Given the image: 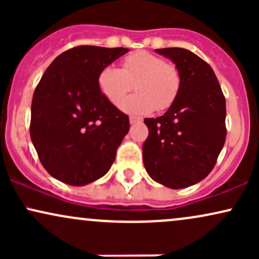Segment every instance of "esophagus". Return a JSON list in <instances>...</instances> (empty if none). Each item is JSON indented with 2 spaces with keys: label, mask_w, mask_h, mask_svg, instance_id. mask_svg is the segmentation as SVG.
I'll use <instances>...</instances> for the list:
<instances>
[{
  "label": "esophagus",
  "mask_w": 259,
  "mask_h": 259,
  "mask_svg": "<svg viewBox=\"0 0 259 259\" xmlns=\"http://www.w3.org/2000/svg\"><path fill=\"white\" fill-rule=\"evenodd\" d=\"M129 120H130V124H136V123H141L142 121V118L141 117H130L129 118Z\"/></svg>",
  "instance_id": "esophagus-1"
}]
</instances>
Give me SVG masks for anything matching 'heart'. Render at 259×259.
<instances>
[{
	"mask_svg": "<svg viewBox=\"0 0 259 259\" xmlns=\"http://www.w3.org/2000/svg\"><path fill=\"white\" fill-rule=\"evenodd\" d=\"M137 84L138 94L120 104V108L133 114H147L164 111L173 105L179 94L181 76L173 63H168L159 56L139 51L123 59V67L107 65L97 78V84L103 96L112 105L120 101Z\"/></svg>",
	"mask_w": 259,
	"mask_h": 259,
	"instance_id": "obj_1",
	"label": "heart"
}]
</instances>
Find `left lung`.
<instances>
[{
    "label": "left lung",
    "instance_id": "8db88e82",
    "mask_svg": "<svg viewBox=\"0 0 259 259\" xmlns=\"http://www.w3.org/2000/svg\"><path fill=\"white\" fill-rule=\"evenodd\" d=\"M174 62L181 86L173 105L158 118H145L148 138L144 164L154 181L183 189L214 168L227 138L225 97L212 67L189 50H156Z\"/></svg>",
    "mask_w": 259,
    "mask_h": 259
}]
</instances>
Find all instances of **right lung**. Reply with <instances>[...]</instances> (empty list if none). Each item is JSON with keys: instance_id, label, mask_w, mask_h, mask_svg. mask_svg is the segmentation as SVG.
Returning a JSON list of instances; mask_svg holds the SVG:
<instances>
[{"instance_id": "right-lung-1", "label": "right lung", "mask_w": 259, "mask_h": 259, "mask_svg": "<svg viewBox=\"0 0 259 259\" xmlns=\"http://www.w3.org/2000/svg\"><path fill=\"white\" fill-rule=\"evenodd\" d=\"M129 51L76 46L55 58L34 91L30 138L50 175L73 186L100 179L129 132V117L101 92L97 78Z\"/></svg>"}]
</instances>
